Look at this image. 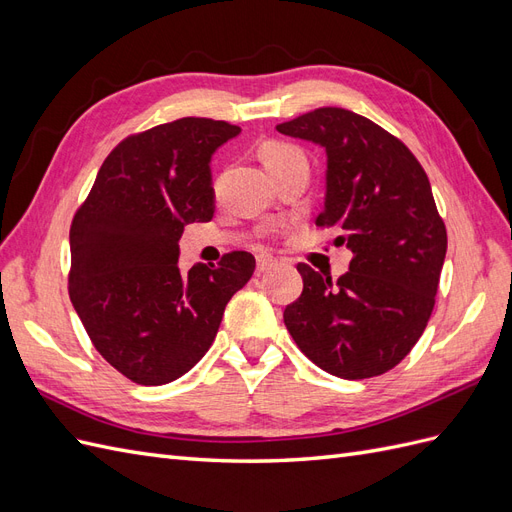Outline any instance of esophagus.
<instances>
[{
    "label": "esophagus",
    "instance_id": "obj_1",
    "mask_svg": "<svg viewBox=\"0 0 512 512\" xmlns=\"http://www.w3.org/2000/svg\"><path fill=\"white\" fill-rule=\"evenodd\" d=\"M273 265H275V258H273V256L260 254V256L256 258V269H258V273H267Z\"/></svg>",
    "mask_w": 512,
    "mask_h": 512
}]
</instances>
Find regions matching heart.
Segmentation results:
<instances>
[{
    "instance_id": "b5f03b06",
    "label": "heart",
    "mask_w": 512,
    "mask_h": 512,
    "mask_svg": "<svg viewBox=\"0 0 512 512\" xmlns=\"http://www.w3.org/2000/svg\"><path fill=\"white\" fill-rule=\"evenodd\" d=\"M260 158L265 162L267 170H273L275 166L286 164L292 158H303L301 151L297 147H292L288 143H280V141H267L262 143L260 147Z\"/></svg>"
}]
</instances>
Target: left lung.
<instances>
[{
    "label": "left lung",
    "mask_w": 512,
    "mask_h": 512,
    "mask_svg": "<svg viewBox=\"0 0 512 512\" xmlns=\"http://www.w3.org/2000/svg\"><path fill=\"white\" fill-rule=\"evenodd\" d=\"M277 132L327 151V194L316 226L350 247L337 282L309 265L301 297L284 309L286 329L309 361L344 380L393 369L423 335L436 305L446 228L412 151L378 123L324 106Z\"/></svg>",
    "instance_id": "8db88e82"
}]
</instances>
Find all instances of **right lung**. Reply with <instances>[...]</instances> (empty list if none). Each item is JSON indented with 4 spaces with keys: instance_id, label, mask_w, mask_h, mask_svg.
<instances>
[{
    "instance_id": "right-lung-1",
    "label": "right lung",
    "mask_w": 512,
    "mask_h": 512,
    "mask_svg": "<svg viewBox=\"0 0 512 512\" xmlns=\"http://www.w3.org/2000/svg\"><path fill=\"white\" fill-rule=\"evenodd\" d=\"M239 132L183 117L123 138L74 213L70 301L104 361L136 384H168L203 359L256 269L250 252L179 269L185 224L213 218V151Z\"/></svg>"
}]
</instances>
